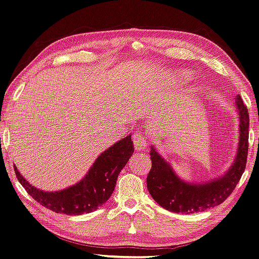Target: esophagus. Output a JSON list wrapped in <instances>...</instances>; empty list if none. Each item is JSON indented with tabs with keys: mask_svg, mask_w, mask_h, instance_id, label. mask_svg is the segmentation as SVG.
<instances>
[{
	"mask_svg": "<svg viewBox=\"0 0 259 259\" xmlns=\"http://www.w3.org/2000/svg\"><path fill=\"white\" fill-rule=\"evenodd\" d=\"M134 142H135V147L137 151H144L146 150V145H147V141L146 139L140 134H136L134 136Z\"/></svg>",
	"mask_w": 259,
	"mask_h": 259,
	"instance_id": "obj_1",
	"label": "esophagus"
}]
</instances>
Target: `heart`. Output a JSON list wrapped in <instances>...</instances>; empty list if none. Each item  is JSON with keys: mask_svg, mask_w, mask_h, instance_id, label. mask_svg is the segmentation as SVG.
<instances>
[{"mask_svg": "<svg viewBox=\"0 0 259 259\" xmlns=\"http://www.w3.org/2000/svg\"><path fill=\"white\" fill-rule=\"evenodd\" d=\"M192 72L187 69H175L169 73V82L175 85L186 83L192 78Z\"/></svg>", "mask_w": 259, "mask_h": 259, "instance_id": "1", "label": "heart"}]
</instances>
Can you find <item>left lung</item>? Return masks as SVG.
I'll return each instance as SVG.
<instances>
[{
	"label": "left lung",
	"mask_w": 259,
	"mask_h": 259,
	"mask_svg": "<svg viewBox=\"0 0 259 259\" xmlns=\"http://www.w3.org/2000/svg\"><path fill=\"white\" fill-rule=\"evenodd\" d=\"M235 109L239 117V142L235 156L228 170L217 178L190 182L176 174L171 164L151 145L152 168L146 183L151 196L162 208L172 212L194 213L223 203L232 193L245 170L248 150V110L240 94H236Z\"/></svg>",
	"instance_id": "1"
}]
</instances>
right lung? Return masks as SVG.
Returning <instances> with one entry per match:
<instances>
[{
    "label": "right lung",
    "instance_id": "1",
    "mask_svg": "<svg viewBox=\"0 0 259 259\" xmlns=\"http://www.w3.org/2000/svg\"><path fill=\"white\" fill-rule=\"evenodd\" d=\"M135 152L131 135L99 155L82 179L58 191H43L31 186L14 165L18 181L29 195L57 213L77 216L97 210L112 195L118 175Z\"/></svg>",
    "mask_w": 259,
    "mask_h": 259
}]
</instances>
